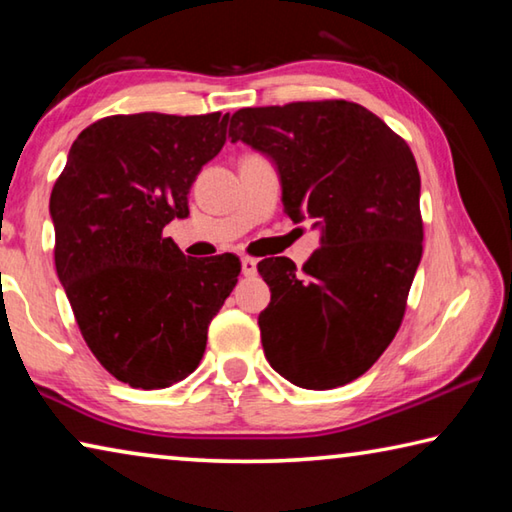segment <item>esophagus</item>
Here are the masks:
<instances>
[{
    "mask_svg": "<svg viewBox=\"0 0 512 512\" xmlns=\"http://www.w3.org/2000/svg\"><path fill=\"white\" fill-rule=\"evenodd\" d=\"M241 273H244L246 277H253L257 273V259L241 257Z\"/></svg>",
    "mask_w": 512,
    "mask_h": 512,
    "instance_id": "34e87169",
    "label": "esophagus"
}]
</instances>
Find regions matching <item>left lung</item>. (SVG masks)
Instances as JSON below:
<instances>
[{"label": "left lung", "mask_w": 512, "mask_h": 512, "mask_svg": "<svg viewBox=\"0 0 512 512\" xmlns=\"http://www.w3.org/2000/svg\"><path fill=\"white\" fill-rule=\"evenodd\" d=\"M232 142L275 164L284 212L314 219L320 248L300 268L257 264L271 289L259 314L268 363L309 391L361 377L400 329L422 257L420 173L400 135L359 103L241 108Z\"/></svg>", "instance_id": "8db88e82"}]
</instances>
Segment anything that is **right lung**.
<instances>
[{"mask_svg":"<svg viewBox=\"0 0 512 512\" xmlns=\"http://www.w3.org/2000/svg\"><path fill=\"white\" fill-rule=\"evenodd\" d=\"M221 112L115 115L76 137L49 198L56 273L85 343L112 377L167 388L198 368L239 257H187L164 225L225 144Z\"/></svg>","mask_w":512,"mask_h":512,"instance_id":"right-lung-1","label":"right lung"}]
</instances>
